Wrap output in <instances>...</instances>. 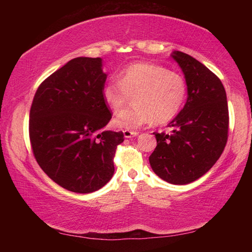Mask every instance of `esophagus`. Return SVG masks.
I'll list each match as a JSON object with an SVG mask.
<instances>
[{
  "label": "esophagus",
  "mask_w": 252,
  "mask_h": 252,
  "mask_svg": "<svg viewBox=\"0 0 252 252\" xmlns=\"http://www.w3.org/2000/svg\"><path fill=\"white\" fill-rule=\"evenodd\" d=\"M139 134V132L136 131H130V130H125L123 131V135H125V138L126 139H130L132 136H136Z\"/></svg>",
  "instance_id": "esophagus-1"
}]
</instances>
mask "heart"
<instances>
[{"instance_id": "obj_1", "label": "heart", "mask_w": 252, "mask_h": 252, "mask_svg": "<svg viewBox=\"0 0 252 252\" xmlns=\"http://www.w3.org/2000/svg\"><path fill=\"white\" fill-rule=\"evenodd\" d=\"M187 87L180 75L152 63H134L120 75L119 82H109L102 89L106 105L119 112L134 96V108L125 110L112 120L118 129L136 130L155 122L171 121L182 108Z\"/></svg>"}]
</instances>
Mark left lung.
<instances>
[{
	"mask_svg": "<svg viewBox=\"0 0 252 252\" xmlns=\"http://www.w3.org/2000/svg\"><path fill=\"white\" fill-rule=\"evenodd\" d=\"M171 57L185 74L187 101L169 123L171 133H153L157 147L149 162L162 180L188 185L206 174L225 147L227 94L218 76L198 60L180 51H173Z\"/></svg>",
	"mask_w": 252,
	"mask_h": 252,
	"instance_id": "8db88e82",
	"label": "left lung"
}]
</instances>
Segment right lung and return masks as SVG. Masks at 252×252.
<instances>
[{
	"label": "right lung",
	"mask_w": 252,
	"mask_h": 252,
	"mask_svg": "<svg viewBox=\"0 0 252 252\" xmlns=\"http://www.w3.org/2000/svg\"><path fill=\"white\" fill-rule=\"evenodd\" d=\"M108 74L101 58L72 59L42 82L30 111L34 157L64 189L90 193L114 173L123 133L104 130L111 113L102 96Z\"/></svg>",
	"instance_id": "add662e5"
}]
</instances>
